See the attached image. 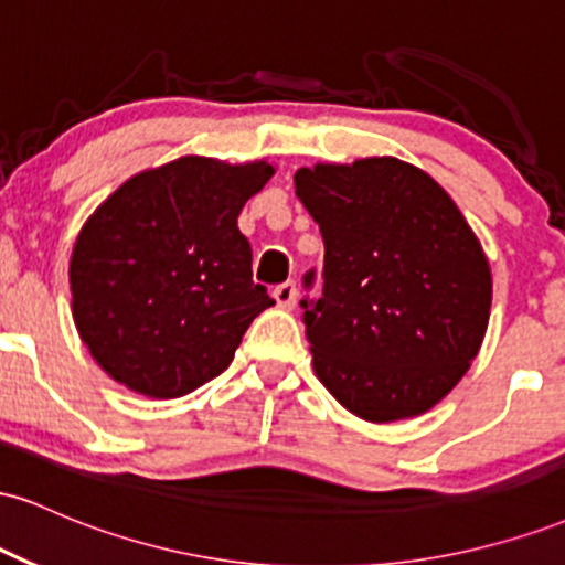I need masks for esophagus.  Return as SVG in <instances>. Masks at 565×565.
Instances as JSON below:
<instances>
[{"label":"esophagus","mask_w":565,"mask_h":565,"mask_svg":"<svg viewBox=\"0 0 565 565\" xmlns=\"http://www.w3.org/2000/svg\"><path fill=\"white\" fill-rule=\"evenodd\" d=\"M274 300L278 302V308H295L297 302V284L295 281H284L274 289Z\"/></svg>","instance_id":"esophagus-1"}]
</instances>
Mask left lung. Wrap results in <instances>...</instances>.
I'll use <instances>...</instances> for the list:
<instances>
[{"label": "left lung", "mask_w": 565, "mask_h": 565, "mask_svg": "<svg viewBox=\"0 0 565 565\" xmlns=\"http://www.w3.org/2000/svg\"><path fill=\"white\" fill-rule=\"evenodd\" d=\"M295 188L323 236V289L300 302L316 377L366 423L425 414L489 327L481 242L449 193L401 159L302 167Z\"/></svg>", "instance_id": "left-lung-1"}]
</instances>
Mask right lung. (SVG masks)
Listing matches in <instances>:
<instances>
[{
    "instance_id": "obj_1",
    "label": "right lung",
    "mask_w": 565,
    "mask_h": 565,
    "mask_svg": "<svg viewBox=\"0 0 565 565\" xmlns=\"http://www.w3.org/2000/svg\"><path fill=\"white\" fill-rule=\"evenodd\" d=\"M274 164L183 157L129 178L71 252V310L97 366L148 398H180L225 372L255 316L244 204Z\"/></svg>"
}]
</instances>
